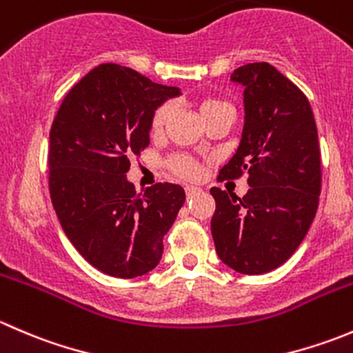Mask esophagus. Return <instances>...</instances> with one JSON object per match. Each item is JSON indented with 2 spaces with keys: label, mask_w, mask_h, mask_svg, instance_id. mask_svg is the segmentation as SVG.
<instances>
[{
  "label": "esophagus",
  "mask_w": 353,
  "mask_h": 353,
  "mask_svg": "<svg viewBox=\"0 0 353 353\" xmlns=\"http://www.w3.org/2000/svg\"><path fill=\"white\" fill-rule=\"evenodd\" d=\"M184 191H186L188 198H193L194 194H198L201 190H199L198 186H186V188H184Z\"/></svg>",
  "instance_id": "obj_1"
}]
</instances>
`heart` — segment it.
I'll return each mask as SVG.
<instances>
[{"label":"heart","mask_w":353,"mask_h":353,"mask_svg":"<svg viewBox=\"0 0 353 353\" xmlns=\"http://www.w3.org/2000/svg\"><path fill=\"white\" fill-rule=\"evenodd\" d=\"M222 108H229V105H227L223 101H219V99H205V101L199 104V114H201V117H205L208 116L210 112H213V110L222 109ZM169 114H170V104H162L157 108V110L154 112V117H152V131H154V133H159V131L162 130L167 117H169ZM169 167L172 172L177 174V176L188 177V179L198 176L196 162H194L193 159H190V157H184V155L172 157V159L169 160Z\"/></svg>","instance_id":"obj_1"}]
</instances>
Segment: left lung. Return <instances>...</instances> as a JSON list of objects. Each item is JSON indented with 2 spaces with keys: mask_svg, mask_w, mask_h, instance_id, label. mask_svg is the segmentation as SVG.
I'll return each mask as SVG.
<instances>
[{
  "mask_svg": "<svg viewBox=\"0 0 353 353\" xmlns=\"http://www.w3.org/2000/svg\"><path fill=\"white\" fill-rule=\"evenodd\" d=\"M244 87L239 148L219 179L248 174L243 198L212 188V236L219 258L243 275H261L287 261L307 234L321 193V152L304 92L268 63L230 74Z\"/></svg>",
  "mask_w": 353,
  "mask_h": 353,
  "instance_id": "8db88e82",
  "label": "left lung"
}]
</instances>
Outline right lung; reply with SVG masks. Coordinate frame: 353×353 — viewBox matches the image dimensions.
Returning <instances> with one entry per match:
<instances>
[{
	"label": "right lung",
	"instance_id": "obj_1",
	"mask_svg": "<svg viewBox=\"0 0 353 353\" xmlns=\"http://www.w3.org/2000/svg\"><path fill=\"white\" fill-rule=\"evenodd\" d=\"M177 87L105 63L66 94L49 133V193L78 252L102 273L134 279L154 270L186 194L157 183L137 193L130 159L150 143L152 117Z\"/></svg>",
	"mask_w": 353,
	"mask_h": 353
}]
</instances>
